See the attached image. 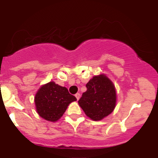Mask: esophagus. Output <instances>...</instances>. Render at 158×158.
<instances>
[{"instance_id": "1", "label": "esophagus", "mask_w": 158, "mask_h": 158, "mask_svg": "<svg viewBox=\"0 0 158 158\" xmlns=\"http://www.w3.org/2000/svg\"><path fill=\"white\" fill-rule=\"evenodd\" d=\"M75 96H76V99L79 100V98H80V94H79V93H76V95H75Z\"/></svg>"}]
</instances>
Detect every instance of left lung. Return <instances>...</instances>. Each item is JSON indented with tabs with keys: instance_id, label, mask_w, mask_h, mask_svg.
<instances>
[{
	"instance_id": "left-lung-1",
	"label": "left lung",
	"mask_w": 158,
	"mask_h": 158,
	"mask_svg": "<svg viewBox=\"0 0 158 158\" xmlns=\"http://www.w3.org/2000/svg\"><path fill=\"white\" fill-rule=\"evenodd\" d=\"M79 105L88 117L102 120L111 114L115 107L116 92L114 85L105 75L94 76L86 84Z\"/></svg>"
}]
</instances>
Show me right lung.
I'll return each mask as SVG.
<instances>
[{"label":"right lung","mask_w":158,"mask_h":158,"mask_svg":"<svg viewBox=\"0 0 158 158\" xmlns=\"http://www.w3.org/2000/svg\"><path fill=\"white\" fill-rule=\"evenodd\" d=\"M76 101L66 87L54 82L43 85L35 95V105L39 115L49 122H56L64 114L72 102Z\"/></svg>","instance_id":"right-lung-1"}]
</instances>
